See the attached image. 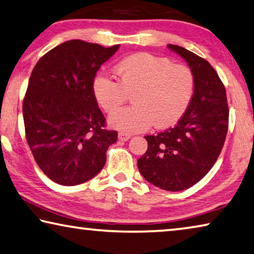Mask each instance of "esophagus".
I'll list each match as a JSON object with an SVG mask.
<instances>
[{
	"label": "esophagus",
	"instance_id": "1",
	"mask_svg": "<svg viewBox=\"0 0 254 254\" xmlns=\"http://www.w3.org/2000/svg\"><path fill=\"white\" fill-rule=\"evenodd\" d=\"M130 138H131L130 134L123 133V132H120L119 133V140H121V141H127Z\"/></svg>",
	"mask_w": 254,
	"mask_h": 254
}]
</instances>
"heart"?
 I'll list each match as a JSON object with an SVG mask.
<instances>
[{
	"mask_svg": "<svg viewBox=\"0 0 254 254\" xmlns=\"http://www.w3.org/2000/svg\"><path fill=\"white\" fill-rule=\"evenodd\" d=\"M119 81L99 73L92 80V95L108 114L118 111L131 94L133 105L110 118L112 127L123 133L141 132L152 124L171 127L181 119L191 102L194 76L183 64H173L164 56L138 53L115 66Z\"/></svg>",
	"mask_w": 254,
	"mask_h": 254,
	"instance_id": "1",
	"label": "heart"
}]
</instances>
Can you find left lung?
I'll use <instances>...</instances> for the list:
<instances>
[{"instance_id": "left-lung-1", "label": "left lung", "mask_w": 254, "mask_h": 254, "mask_svg": "<svg viewBox=\"0 0 254 254\" xmlns=\"http://www.w3.org/2000/svg\"><path fill=\"white\" fill-rule=\"evenodd\" d=\"M168 48L189 64L194 90L175 127L144 136L148 149L138 168L149 183L175 192L194 185L214 166L226 139L229 111L225 86L210 63L181 46Z\"/></svg>"}]
</instances>
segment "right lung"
Here are the masks:
<instances>
[{"mask_svg":"<svg viewBox=\"0 0 254 254\" xmlns=\"http://www.w3.org/2000/svg\"><path fill=\"white\" fill-rule=\"evenodd\" d=\"M119 47L67 40L42 56L31 72L22 103L26 139L39 168L55 183L94 178L118 140V132L106 128L91 84Z\"/></svg>","mask_w":254,"mask_h":254,"instance_id":"add662e5","label":"right lung"}]
</instances>
